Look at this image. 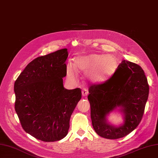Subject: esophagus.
Returning <instances> with one entry per match:
<instances>
[{
    "label": "esophagus",
    "instance_id": "34e87169",
    "mask_svg": "<svg viewBox=\"0 0 158 158\" xmlns=\"http://www.w3.org/2000/svg\"><path fill=\"white\" fill-rule=\"evenodd\" d=\"M82 94L84 97L86 96V95L88 94V90L87 88H83L82 90Z\"/></svg>",
    "mask_w": 158,
    "mask_h": 158
}]
</instances>
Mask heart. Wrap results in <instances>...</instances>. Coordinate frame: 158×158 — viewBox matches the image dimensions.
<instances>
[{
  "mask_svg": "<svg viewBox=\"0 0 158 158\" xmlns=\"http://www.w3.org/2000/svg\"><path fill=\"white\" fill-rule=\"evenodd\" d=\"M117 68V60L112 55L90 54L80 56L66 64V74L71 79H75L78 70L86 73L87 77L94 82H100L110 77Z\"/></svg>",
  "mask_w": 158,
  "mask_h": 158,
  "instance_id": "heart-1",
  "label": "heart"
}]
</instances>
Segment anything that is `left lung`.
I'll return each instance as SVG.
<instances>
[{
    "label": "left lung",
    "instance_id": "1",
    "mask_svg": "<svg viewBox=\"0 0 158 158\" xmlns=\"http://www.w3.org/2000/svg\"><path fill=\"white\" fill-rule=\"evenodd\" d=\"M88 99L92 126L98 135L117 139L133 131L140 123L149 94V85L141 66L124 60L114 74L102 84H90ZM124 114V124H109L106 116L117 107Z\"/></svg>",
    "mask_w": 158,
    "mask_h": 158
}]
</instances>
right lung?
<instances>
[{
    "instance_id": "add662e5",
    "label": "right lung",
    "mask_w": 158,
    "mask_h": 158,
    "mask_svg": "<svg viewBox=\"0 0 158 158\" xmlns=\"http://www.w3.org/2000/svg\"><path fill=\"white\" fill-rule=\"evenodd\" d=\"M67 49L39 56L28 64L14 83L15 110L27 133L44 142L63 139L72 113L82 98L81 89H66Z\"/></svg>"
}]
</instances>
